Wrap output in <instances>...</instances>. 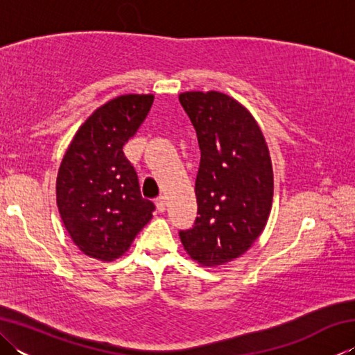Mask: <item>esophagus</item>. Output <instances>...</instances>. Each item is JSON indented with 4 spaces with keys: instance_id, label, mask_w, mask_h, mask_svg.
Returning a JSON list of instances; mask_svg holds the SVG:
<instances>
[{
    "instance_id": "esophagus-1",
    "label": "esophagus",
    "mask_w": 355,
    "mask_h": 355,
    "mask_svg": "<svg viewBox=\"0 0 355 355\" xmlns=\"http://www.w3.org/2000/svg\"><path fill=\"white\" fill-rule=\"evenodd\" d=\"M155 203H156V209H158L159 213H164L166 211V197H158V199L155 200Z\"/></svg>"
}]
</instances>
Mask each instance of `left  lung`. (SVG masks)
Masks as SVG:
<instances>
[{
    "label": "left lung",
    "instance_id": "left-lung-1",
    "mask_svg": "<svg viewBox=\"0 0 355 355\" xmlns=\"http://www.w3.org/2000/svg\"><path fill=\"white\" fill-rule=\"evenodd\" d=\"M178 100L200 147L199 216L180 239L192 260L219 266L248 252L266 227L274 194L271 156L257 120L235 98L209 91L183 92Z\"/></svg>",
    "mask_w": 355,
    "mask_h": 355
}]
</instances>
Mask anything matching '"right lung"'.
I'll use <instances>...</instances> for the list:
<instances>
[{
	"label": "right lung",
	"mask_w": 355,
	"mask_h": 355,
	"mask_svg": "<svg viewBox=\"0 0 355 355\" xmlns=\"http://www.w3.org/2000/svg\"><path fill=\"white\" fill-rule=\"evenodd\" d=\"M153 98L127 94L110 100L81 125L64 155L56 180L59 214L87 257H122L152 219L155 205L142 199L123 146L146 120Z\"/></svg>",
	"instance_id": "add662e5"
}]
</instances>
